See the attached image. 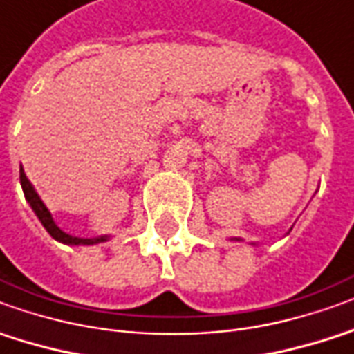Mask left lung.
I'll use <instances>...</instances> for the list:
<instances>
[{"label":"left lung","instance_id":"8db88e82","mask_svg":"<svg viewBox=\"0 0 354 354\" xmlns=\"http://www.w3.org/2000/svg\"><path fill=\"white\" fill-rule=\"evenodd\" d=\"M231 241H243V239H237V237H233ZM252 245H256V243H252Z\"/></svg>","mask_w":354,"mask_h":354}]
</instances>
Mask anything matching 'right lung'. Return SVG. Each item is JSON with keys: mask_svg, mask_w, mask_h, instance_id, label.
I'll return each mask as SVG.
<instances>
[{"mask_svg": "<svg viewBox=\"0 0 354 354\" xmlns=\"http://www.w3.org/2000/svg\"><path fill=\"white\" fill-rule=\"evenodd\" d=\"M21 187H23L26 202L30 204V208H32L34 214L38 216L40 223H42L44 227H46V231H48L55 241H59L63 245H71V247H90V245H100V243L109 241L107 235H102V237H75V235H69V233H65L63 229L57 227V223L51 218V212L46 208V204L42 202V198L38 196L34 185L26 179V173L23 171V165H21Z\"/></svg>", "mask_w": 354, "mask_h": 354, "instance_id": "right-lung-1", "label": "right lung"}]
</instances>
